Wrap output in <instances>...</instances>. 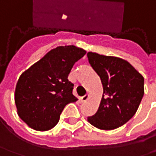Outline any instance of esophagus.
<instances>
[{
  "label": "esophagus",
  "mask_w": 156,
  "mask_h": 156,
  "mask_svg": "<svg viewBox=\"0 0 156 156\" xmlns=\"http://www.w3.org/2000/svg\"><path fill=\"white\" fill-rule=\"evenodd\" d=\"M88 98H89V95L88 94H86L85 96H83V97L80 98V102H86Z\"/></svg>",
  "instance_id": "34e87169"
}]
</instances>
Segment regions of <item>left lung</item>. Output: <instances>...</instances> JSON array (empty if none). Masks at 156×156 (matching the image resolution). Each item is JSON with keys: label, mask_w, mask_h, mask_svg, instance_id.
<instances>
[{"label": "left lung", "mask_w": 156, "mask_h": 156, "mask_svg": "<svg viewBox=\"0 0 156 156\" xmlns=\"http://www.w3.org/2000/svg\"><path fill=\"white\" fill-rule=\"evenodd\" d=\"M87 58L103 86L98 112L87 121L101 130L115 129L136 113L144 93V77L121 58L90 51Z\"/></svg>", "instance_id": "8db88e82"}]
</instances>
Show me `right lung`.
Here are the masks:
<instances>
[{
    "instance_id": "obj_1",
    "label": "right lung",
    "mask_w": 156,
    "mask_h": 156,
    "mask_svg": "<svg viewBox=\"0 0 156 156\" xmlns=\"http://www.w3.org/2000/svg\"><path fill=\"white\" fill-rule=\"evenodd\" d=\"M86 53L73 45L55 48L20 76L14 93L17 113L30 128H53L64 108L78 100L68 77Z\"/></svg>"
}]
</instances>
